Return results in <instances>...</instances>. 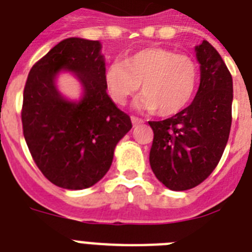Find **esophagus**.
<instances>
[{
    "instance_id": "1",
    "label": "esophagus",
    "mask_w": 252,
    "mask_h": 252,
    "mask_svg": "<svg viewBox=\"0 0 252 252\" xmlns=\"http://www.w3.org/2000/svg\"><path fill=\"white\" fill-rule=\"evenodd\" d=\"M130 120H132V124H133V126H140V124H142V119L140 118H136V116H130Z\"/></svg>"
}]
</instances>
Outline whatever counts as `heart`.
Instances as JSON below:
<instances>
[{
  "label": "heart",
  "instance_id": "obj_1",
  "mask_svg": "<svg viewBox=\"0 0 252 252\" xmlns=\"http://www.w3.org/2000/svg\"><path fill=\"white\" fill-rule=\"evenodd\" d=\"M199 69L184 53L162 47H148L122 63H112L104 72V85L116 104H126L141 85L138 107L171 116L184 110L195 94Z\"/></svg>",
  "mask_w": 252,
  "mask_h": 252
}]
</instances>
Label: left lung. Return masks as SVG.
Returning <instances> with one entry per match:
<instances>
[{
	"label": "left lung",
	"instance_id": "left-lung-1",
	"mask_svg": "<svg viewBox=\"0 0 252 252\" xmlns=\"http://www.w3.org/2000/svg\"><path fill=\"white\" fill-rule=\"evenodd\" d=\"M195 49L200 86L193 102L166 120L149 122L154 133L150 167L172 191H186L203 183L219 165L230 133V72L207 40Z\"/></svg>",
	"mask_w": 252,
	"mask_h": 252
}]
</instances>
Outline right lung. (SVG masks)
<instances>
[{
	"label": "right lung",
	"mask_w": 252,
	"mask_h": 252,
	"mask_svg": "<svg viewBox=\"0 0 252 252\" xmlns=\"http://www.w3.org/2000/svg\"><path fill=\"white\" fill-rule=\"evenodd\" d=\"M98 40L69 37L33 64L22 106L23 136L43 175L57 187L84 189L110 170L115 146L132 128L104 85V59ZM65 68L84 87L78 101L58 93L56 76Z\"/></svg>",
	"instance_id": "add662e5"
}]
</instances>
